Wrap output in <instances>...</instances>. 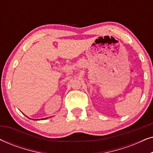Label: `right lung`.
<instances>
[{
  "label": "right lung",
  "mask_w": 153,
  "mask_h": 153,
  "mask_svg": "<svg viewBox=\"0 0 153 153\" xmlns=\"http://www.w3.org/2000/svg\"><path fill=\"white\" fill-rule=\"evenodd\" d=\"M26 117H27V118H28V116H26ZM29 118V119H31V118ZM47 118H45V119H47ZM43 119H44V118H43ZM32 120H33V119H32ZM38 120V119H36V120ZM33 120H34V119H33Z\"/></svg>",
  "instance_id": "1"
}]
</instances>
